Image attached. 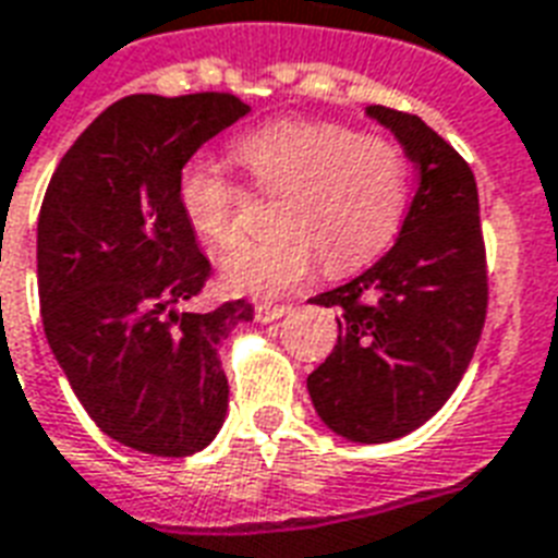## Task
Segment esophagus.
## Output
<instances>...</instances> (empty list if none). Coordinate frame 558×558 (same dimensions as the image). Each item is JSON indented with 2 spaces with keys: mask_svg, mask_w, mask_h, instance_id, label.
Segmentation results:
<instances>
[{
  "mask_svg": "<svg viewBox=\"0 0 558 558\" xmlns=\"http://www.w3.org/2000/svg\"><path fill=\"white\" fill-rule=\"evenodd\" d=\"M284 314H291V305H270V302H258L256 305V319L258 323H276Z\"/></svg>",
  "mask_w": 558,
  "mask_h": 558,
  "instance_id": "1",
  "label": "esophagus"
}]
</instances>
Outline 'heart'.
I'll return each mask as SVG.
<instances>
[{
	"instance_id": "1",
	"label": "heart",
	"mask_w": 558,
	"mask_h": 558,
	"mask_svg": "<svg viewBox=\"0 0 558 558\" xmlns=\"http://www.w3.org/2000/svg\"><path fill=\"white\" fill-rule=\"evenodd\" d=\"M235 159L262 192H279L274 220L282 230L223 258L230 291H291L314 274L319 256L331 274L357 270L390 247L408 215V157L381 133L328 119H279L244 133ZM177 203L194 235L211 247L227 250L241 239L247 192L218 162H183Z\"/></svg>"
}]
</instances>
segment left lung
I'll list each match as a JSON object with an SVG mask.
<instances>
[{
  "instance_id": "left-lung-1",
  "label": "left lung",
  "mask_w": 558,
  "mask_h": 558,
  "mask_svg": "<svg viewBox=\"0 0 558 558\" xmlns=\"http://www.w3.org/2000/svg\"><path fill=\"white\" fill-rule=\"evenodd\" d=\"M418 168V192L396 247L366 274L314 296L340 308L338 347L308 375L319 418L352 442H390L451 399L489 305L477 183L469 162L418 116L381 104Z\"/></svg>"
}]
</instances>
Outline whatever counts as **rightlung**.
Wrapping results in <instances>:
<instances>
[{"instance_id":"right-lung-1","label":"right lung","mask_w":558,"mask_h":558,"mask_svg":"<svg viewBox=\"0 0 558 558\" xmlns=\"http://www.w3.org/2000/svg\"><path fill=\"white\" fill-rule=\"evenodd\" d=\"M232 93L128 95L63 154L37 220L43 328L104 434L189 457L218 434L230 384L218 343L253 319L247 300L183 311L211 265L177 203V174L247 116Z\"/></svg>"}]
</instances>
